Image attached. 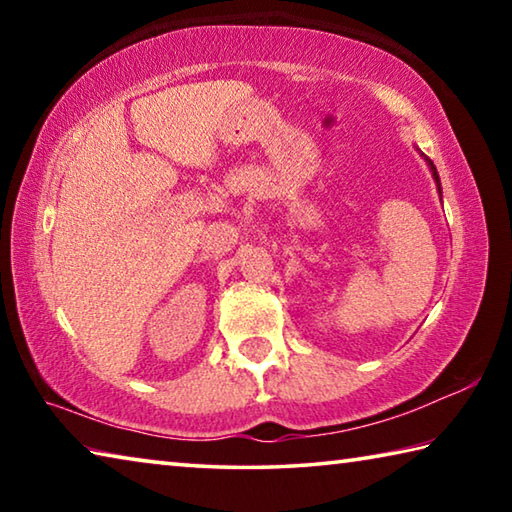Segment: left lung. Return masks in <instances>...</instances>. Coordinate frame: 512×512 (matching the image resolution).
Returning <instances> with one entry per match:
<instances>
[{
  "instance_id": "1",
  "label": "left lung",
  "mask_w": 512,
  "mask_h": 512,
  "mask_svg": "<svg viewBox=\"0 0 512 512\" xmlns=\"http://www.w3.org/2000/svg\"><path fill=\"white\" fill-rule=\"evenodd\" d=\"M422 158H424V160H427V164H429V171H431V176H433V180H436L438 194H440V196H443V189H440V178H438V171H436V167H433V162H431V160H429V158H427V155H424V153H422Z\"/></svg>"
}]
</instances>
